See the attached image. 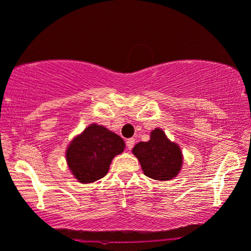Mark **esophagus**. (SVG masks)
I'll return each instance as SVG.
<instances>
[{
  "instance_id": "obj_1",
  "label": "esophagus",
  "mask_w": 251,
  "mask_h": 251,
  "mask_svg": "<svg viewBox=\"0 0 251 251\" xmlns=\"http://www.w3.org/2000/svg\"><path fill=\"white\" fill-rule=\"evenodd\" d=\"M134 143H135L134 139H128L127 141H126V147H127V149L131 150L133 147H134Z\"/></svg>"
}]
</instances>
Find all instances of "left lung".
<instances>
[{"instance_id":"obj_1","label":"left lung","mask_w":251,"mask_h":251,"mask_svg":"<svg viewBox=\"0 0 251 251\" xmlns=\"http://www.w3.org/2000/svg\"><path fill=\"white\" fill-rule=\"evenodd\" d=\"M132 152L139 159L143 173L153 180L175 179L182 168L183 157L179 145L172 142L160 128L152 129L149 141L139 142Z\"/></svg>"}]
</instances>
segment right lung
Instances as JSON below:
<instances>
[{
	"instance_id": "1",
	"label": "right lung",
	"mask_w": 251,
	"mask_h": 251,
	"mask_svg": "<svg viewBox=\"0 0 251 251\" xmlns=\"http://www.w3.org/2000/svg\"><path fill=\"white\" fill-rule=\"evenodd\" d=\"M124 149L125 142L118 134L102 125L91 124L70 141L65 158L79 182L91 183L106 176L112 159Z\"/></svg>"
}]
</instances>
